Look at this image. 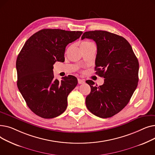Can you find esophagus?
Masks as SVG:
<instances>
[{"label": "esophagus", "instance_id": "34e87169", "mask_svg": "<svg viewBox=\"0 0 155 155\" xmlns=\"http://www.w3.org/2000/svg\"><path fill=\"white\" fill-rule=\"evenodd\" d=\"M78 84H82L85 83V81H84V80L78 78Z\"/></svg>", "mask_w": 155, "mask_h": 155}]
</instances>
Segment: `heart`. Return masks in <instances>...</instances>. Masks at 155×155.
Masks as SVG:
<instances>
[{"instance_id":"obj_1","label":"heart","mask_w":155,"mask_h":155,"mask_svg":"<svg viewBox=\"0 0 155 155\" xmlns=\"http://www.w3.org/2000/svg\"><path fill=\"white\" fill-rule=\"evenodd\" d=\"M92 45H94V44L92 42L89 41H83L82 43V44H81L80 46H81V48H85L90 46Z\"/></svg>"}]
</instances>
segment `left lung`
<instances>
[{"label":"left lung","instance_id":"obj_1","mask_svg":"<svg viewBox=\"0 0 155 155\" xmlns=\"http://www.w3.org/2000/svg\"><path fill=\"white\" fill-rule=\"evenodd\" d=\"M96 43L95 73L104 77L102 85L95 86L92 80L86 83L91 88L85 99L86 106L101 118L114 116L128 104L138 84L139 62L127 41L105 31L85 32L82 36Z\"/></svg>","mask_w":155,"mask_h":155}]
</instances>
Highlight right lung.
Listing matches in <instances>:
<instances>
[{
	"instance_id": "right-lung-1",
	"label": "right lung",
	"mask_w": 155,
	"mask_h": 155,
	"mask_svg": "<svg viewBox=\"0 0 155 155\" xmlns=\"http://www.w3.org/2000/svg\"><path fill=\"white\" fill-rule=\"evenodd\" d=\"M82 31L44 29L32 35L16 60L17 85L29 108L45 119L60 116L67 107V97L78 84L73 75L54 79L53 64L64 62L65 48Z\"/></svg>"
}]
</instances>
